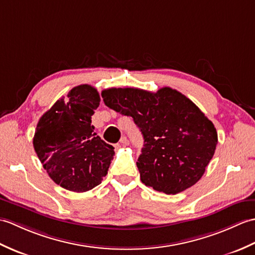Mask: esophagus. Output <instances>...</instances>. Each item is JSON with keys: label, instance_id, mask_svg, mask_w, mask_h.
<instances>
[{"label": "esophagus", "instance_id": "esophagus-1", "mask_svg": "<svg viewBox=\"0 0 255 255\" xmlns=\"http://www.w3.org/2000/svg\"><path fill=\"white\" fill-rule=\"evenodd\" d=\"M120 143L123 144V145H128V144H129V142H128V139L127 136H122V137L120 138Z\"/></svg>", "mask_w": 255, "mask_h": 255}]
</instances>
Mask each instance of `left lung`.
Returning <instances> with one entry per match:
<instances>
[{"label": "left lung", "instance_id": "1", "mask_svg": "<svg viewBox=\"0 0 255 255\" xmlns=\"http://www.w3.org/2000/svg\"><path fill=\"white\" fill-rule=\"evenodd\" d=\"M105 105L133 118L144 138L136 162L140 181L158 192L177 194L205 172L217 145V132L199 107L170 87L157 93L109 88Z\"/></svg>", "mask_w": 255, "mask_h": 255}]
</instances>
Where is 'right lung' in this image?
Here are the masks:
<instances>
[{"label": "right lung", "mask_w": 255, "mask_h": 255, "mask_svg": "<svg viewBox=\"0 0 255 255\" xmlns=\"http://www.w3.org/2000/svg\"><path fill=\"white\" fill-rule=\"evenodd\" d=\"M100 97L95 87L72 88L39 120L33 148L49 177L62 188L86 192L101 183L115 155L94 132L92 116Z\"/></svg>", "instance_id": "obj_1"}]
</instances>
